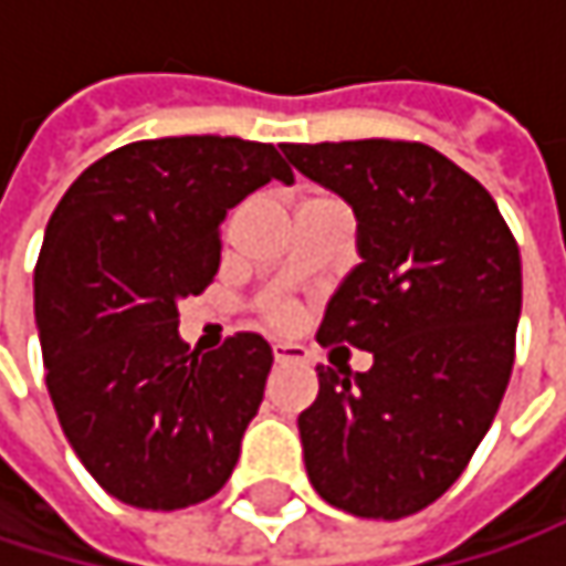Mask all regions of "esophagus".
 <instances>
[{"label": "esophagus", "mask_w": 566, "mask_h": 566, "mask_svg": "<svg viewBox=\"0 0 566 566\" xmlns=\"http://www.w3.org/2000/svg\"><path fill=\"white\" fill-rule=\"evenodd\" d=\"M272 354H275V364H301V360H307V347H301V344H275Z\"/></svg>", "instance_id": "34e87169"}]
</instances>
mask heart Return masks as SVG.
<instances>
[{
    "label": "heart",
    "instance_id": "obj_1",
    "mask_svg": "<svg viewBox=\"0 0 566 566\" xmlns=\"http://www.w3.org/2000/svg\"><path fill=\"white\" fill-rule=\"evenodd\" d=\"M321 199H331V196H307L301 206H311V202H321ZM294 317H297V307L291 304V301H269L265 307H262V321L265 324H272V327H291L294 324Z\"/></svg>",
    "mask_w": 566,
    "mask_h": 566
}]
</instances>
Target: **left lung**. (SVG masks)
<instances>
[{
  "instance_id": "obj_1",
  "label": "left lung",
  "mask_w": 566,
  "mask_h": 566,
  "mask_svg": "<svg viewBox=\"0 0 566 566\" xmlns=\"http://www.w3.org/2000/svg\"><path fill=\"white\" fill-rule=\"evenodd\" d=\"M357 212L360 265L317 340L374 354L367 374L317 367L297 416L314 492L357 517L429 509L465 472L514 367L521 252L492 192L416 140L284 144Z\"/></svg>"
}]
</instances>
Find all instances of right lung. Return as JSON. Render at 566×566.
Masks as SVG:
<instances>
[{"instance_id":"right-lung-1","label":"right lung","mask_w":566,"mask_h":566,"mask_svg":"<svg viewBox=\"0 0 566 566\" xmlns=\"http://www.w3.org/2000/svg\"><path fill=\"white\" fill-rule=\"evenodd\" d=\"M269 179H294L272 144L137 140L91 164L49 219L35 265L45 384L71 449L124 505H199L239 462L272 347L242 331L189 350L176 304L212 284L226 212Z\"/></svg>"}]
</instances>
